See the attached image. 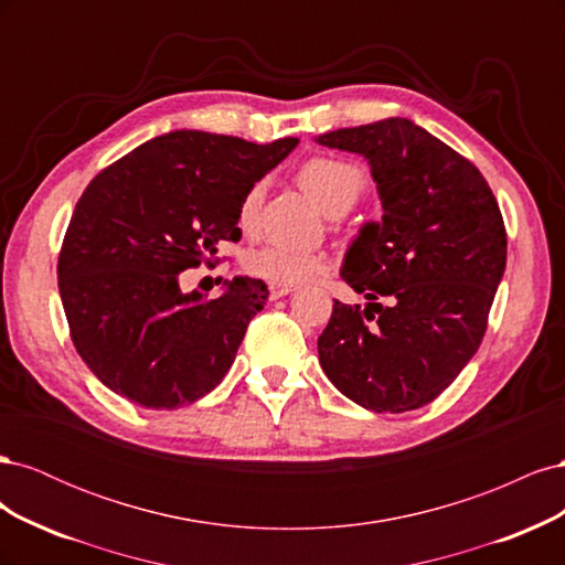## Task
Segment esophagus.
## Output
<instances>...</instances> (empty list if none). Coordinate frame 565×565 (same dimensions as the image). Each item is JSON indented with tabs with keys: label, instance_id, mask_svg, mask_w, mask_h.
Wrapping results in <instances>:
<instances>
[{
	"label": "esophagus",
	"instance_id": "1",
	"mask_svg": "<svg viewBox=\"0 0 565 565\" xmlns=\"http://www.w3.org/2000/svg\"><path fill=\"white\" fill-rule=\"evenodd\" d=\"M295 285H278V282H270L268 285V297L270 299H280V297H285V295H289V292H295Z\"/></svg>",
	"mask_w": 565,
	"mask_h": 565
}]
</instances>
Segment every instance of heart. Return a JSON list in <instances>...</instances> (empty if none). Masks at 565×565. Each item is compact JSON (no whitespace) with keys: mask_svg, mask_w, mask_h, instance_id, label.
<instances>
[{"mask_svg":"<svg viewBox=\"0 0 565 565\" xmlns=\"http://www.w3.org/2000/svg\"><path fill=\"white\" fill-rule=\"evenodd\" d=\"M299 183L330 216H341L365 195L370 179L365 169L353 160L316 156L301 164ZM262 202L264 183H254L237 207V226L243 233H254L259 226ZM245 268L252 276L268 282L299 285L322 276L330 268V256L318 249H295L280 243H266L245 254Z\"/></svg>","mask_w":565,"mask_h":565,"instance_id":"heart-1","label":"heart"}]
</instances>
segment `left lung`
<instances>
[{
  "label": "left lung",
  "instance_id": "8db88e82",
  "mask_svg": "<svg viewBox=\"0 0 565 565\" xmlns=\"http://www.w3.org/2000/svg\"><path fill=\"white\" fill-rule=\"evenodd\" d=\"M318 143L363 156L384 207L341 268L370 303L334 299L318 337L320 365L372 413L417 409L481 347L507 264L500 204L476 164L405 117L337 129Z\"/></svg>",
  "mask_w": 565,
  "mask_h": 565
}]
</instances>
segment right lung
<instances>
[{
	"mask_svg": "<svg viewBox=\"0 0 565 565\" xmlns=\"http://www.w3.org/2000/svg\"><path fill=\"white\" fill-rule=\"evenodd\" d=\"M297 143L169 131L84 188L58 254V292L77 353L117 396L177 409L224 380L268 289L235 278L202 299L181 292L179 273L214 266L218 243L241 241L243 195Z\"/></svg>",
	"mask_w": 565,
	"mask_h": 565,
	"instance_id": "obj_1",
	"label": "right lung"
}]
</instances>
